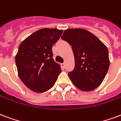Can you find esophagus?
Wrapping results in <instances>:
<instances>
[{"label": "esophagus", "mask_w": 121, "mask_h": 121, "mask_svg": "<svg viewBox=\"0 0 121 121\" xmlns=\"http://www.w3.org/2000/svg\"><path fill=\"white\" fill-rule=\"evenodd\" d=\"M65 63H61V68H62L63 69H65Z\"/></svg>", "instance_id": "obj_1"}]
</instances>
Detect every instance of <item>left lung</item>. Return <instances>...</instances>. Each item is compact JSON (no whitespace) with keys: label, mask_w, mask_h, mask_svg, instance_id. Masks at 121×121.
<instances>
[{"label":"left lung","mask_w":121,"mask_h":121,"mask_svg":"<svg viewBox=\"0 0 121 121\" xmlns=\"http://www.w3.org/2000/svg\"><path fill=\"white\" fill-rule=\"evenodd\" d=\"M61 39L72 46L75 67L68 75L74 86L85 92L98 87L110 66L106 45L94 34L81 28L66 29Z\"/></svg>","instance_id":"left-lung-1"}]
</instances>
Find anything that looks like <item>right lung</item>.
I'll return each instance as SVG.
<instances>
[{"mask_svg":"<svg viewBox=\"0 0 121 121\" xmlns=\"http://www.w3.org/2000/svg\"><path fill=\"white\" fill-rule=\"evenodd\" d=\"M63 30L44 28L29 36L20 44L15 56L18 76L27 88L42 93L52 88L61 72L56 63L52 47Z\"/></svg>","mask_w":121,"mask_h":121,"instance_id":"right-lung-1","label":"right lung"}]
</instances>
